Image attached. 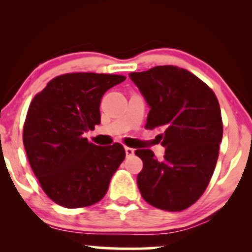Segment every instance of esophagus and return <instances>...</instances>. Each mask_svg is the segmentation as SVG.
<instances>
[{
    "label": "esophagus",
    "instance_id": "esophagus-1",
    "mask_svg": "<svg viewBox=\"0 0 252 252\" xmlns=\"http://www.w3.org/2000/svg\"><path fill=\"white\" fill-rule=\"evenodd\" d=\"M124 150H126V158H129V156L134 155V153H135V150L132 149V148H129V147H126V148H124Z\"/></svg>",
    "mask_w": 252,
    "mask_h": 252
}]
</instances>
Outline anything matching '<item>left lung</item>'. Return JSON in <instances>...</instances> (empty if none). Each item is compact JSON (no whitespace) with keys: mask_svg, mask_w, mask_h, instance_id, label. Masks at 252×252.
<instances>
[{"mask_svg":"<svg viewBox=\"0 0 252 252\" xmlns=\"http://www.w3.org/2000/svg\"><path fill=\"white\" fill-rule=\"evenodd\" d=\"M129 77L150 108L146 128H162L166 148L162 161L150 149L136 150L143 161L138 189L158 209H187L205 192L218 160L222 138L218 99L198 77L176 66H156Z\"/></svg>","mask_w":252,"mask_h":252,"instance_id":"left-lung-1","label":"left lung"}]
</instances>
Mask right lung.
<instances>
[{"instance_id": "right-lung-1", "label": "right lung", "mask_w": 252, "mask_h": 252, "mask_svg": "<svg viewBox=\"0 0 252 252\" xmlns=\"http://www.w3.org/2000/svg\"><path fill=\"white\" fill-rule=\"evenodd\" d=\"M124 80L118 74H63L31 103L26 154L43 192L60 206L78 209L99 201L126 158L122 144L99 147L84 137L100 123L103 94Z\"/></svg>"}]
</instances>
